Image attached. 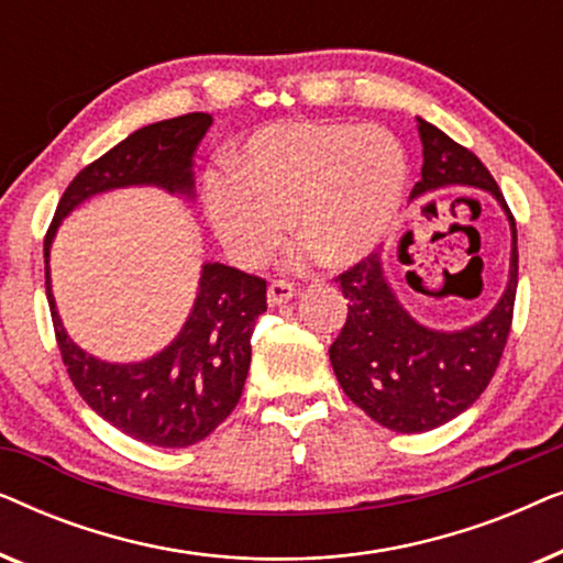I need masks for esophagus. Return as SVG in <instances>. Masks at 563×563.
I'll use <instances>...</instances> for the list:
<instances>
[{"instance_id":"obj_1","label":"esophagus","mask_w":563,"mask_h":563,"mask_svg":"<svg viewBox=\"0 0 563 563\" xmlns=\"http://www.w3.org/2000/svg\"><path fill=\"white\" fill-rule=\"evenodd\" d=\"M295 284H289V282H284V279H274L272 284H268V291H266V297H268V305H284V302H289L291 297H295Z\"/></svg>"}]
</instances>
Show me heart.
Instances as JSON below:
<instances>
[{
    "label": "heart",
    "instance_id": "obj_1",
    "mask_svg": "<svg viewBox=\"0 0 563 563\" xmlns=\"http://www.w3.org/2000/svg\"><path fill=\"white\" fill-rule=\"evenodd\" d=\"M405 145L379 125L284 122L258 130L235 153L233 174L205 181L207 220L230 258L256 268L287 233L299 266L320 256L349 266L395 228L407 189Z\"/></svg>",
    "mask_w": 563,
    "mask_h": 563
}]
</instances>
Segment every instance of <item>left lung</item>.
I'll use <instances>...</instances> for the list:
<instances>
[{
  "mask_svg": "<svg viewBox=\"0 0 563 563\" xmlns=\"http://www.w3.org/2000/svg\"><path fill=\"white\" fill-rule=\"evenodd\" d=\"M422 179L412 197L449 184L489 191L512 228L510 282L503 299L472 328L430 330L397 302L379 251L338 274L349 318L330 345V364L345 395L368 418L397 433H426L472 407L495 376L512 325L518 289V230L497 181L472 151L418 118Z\"/></svg>",
  "mask_w": 563,
  "mask_h": 563,
  "instance_id": "obj_1",
  "label": "left lung"
}]
</instances>
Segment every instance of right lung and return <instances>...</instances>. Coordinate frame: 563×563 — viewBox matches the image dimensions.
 I'll return each instance as SVG.
<instances>
[{"label":"right lung","instance_id":"obj_1","mask_svg":"<svg viewBox=\"0 0 563 563\" xmlns=\"http://www.w3.org/2000/svg\"><path fill=\"white\" fill-rule=\"evenodd\" d=\"M210 125L207 112H189L135 130L74 176L43 241L53 330L76 391L99 418L161 449L199 443L235 410L251 366L253 328L266 312V282L233 266L205 264L195 307L172 345L141 364H107L66 335L48 256L60 220L99 191L153 184L172 195H195L191 156Z\"/></svg>","mask_w":563,"mask_h":563}]
</instances>
